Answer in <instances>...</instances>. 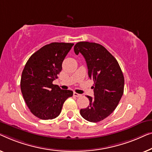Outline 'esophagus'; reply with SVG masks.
I'll use <instances>...</instances> for the list:
<instances>
[{"instance_id":"esophagus-1","label":"esophagus","mask_w":152,"mask_h":152,"mask_svg":"<svg viewBox=\"0 0 152 152\" xmlns=\"http://www.w3.org/2000/svg\"><path fill=\"white\" fill-rule=\"evenodd\" d=\"M74 96L76 97H80V96H81V94H79L76 93V92H74Z\"/></svg>"}]
</instances>
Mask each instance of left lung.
I'll return each mask as SVG.
<instances>
[{"instance_id":"8db88e82","label":"left lung","mask_w":152,"mask_h":152,"mask_svg":"<svg viewBox=\"0 0 152 152\" xmlns=\"http://www.w3.org/2000/svg\"><path fill=\"white\" fill-rule=\"evenodd\" d=\"M76 55L80 53L86 61L88 75L94 82L89 105L81 109L83 118L92 123L110 116L118 105L124 91V76L116 59L101 45L79 42L74 46Z\"/></svg>"}]
</instances>
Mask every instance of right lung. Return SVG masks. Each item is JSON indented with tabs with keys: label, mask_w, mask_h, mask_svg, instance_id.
<instances>
[{
	"label": "right lung",
	"mask_w": 152,
	"mask_h": 152,
	"mask_svg": "<svg viewBox=\"0 0 152 152\" xmlns=\"http://www.w3.org/2000/svg\"><path fill=\"white\" fill-rule=\"evenodd\" d=\"M74 43L52 42L31 56L23 69L20 89L30 112L42 120L56 118L64 102L73 96L52 83L62 70V63Z\"/></svg>",
	"instance_id": "1"
}]
</instances>
